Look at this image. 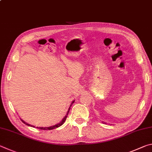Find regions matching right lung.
<instances>
[{
  "label": "right lung",
  "mask_w": 152,
  "mask_h": 152,
  "mask_svg": "<svg viewBox=\"0 0 152 152\" xmlns=\"http://www.w3.org/2000/svg\"><path fill=\"white\" fill-rule=\"evenodd\" d=\"M74 102H75V101H73V102H72V104H73V103H74ZM72 104L71 105V107ZM70 109H71V107H69V110H68V111H67V113H66V115H65V118H63V120L61 121V123L58 124H57V125H55V126H51V127H37V128L39 129H43V130H50V129H53L57 128V127H60L61 126H62V125L64 124V122L65 121L66 119V117H67V115H68V113H69V110H70ZM21 121H22L24 124H26V125H27V126H31V127L33 126H31V125H29L28 124H26L25 121H24L23 120H22V119H21Z\"/></svg>",
  "instance_id": "1"
}]
</instances>
